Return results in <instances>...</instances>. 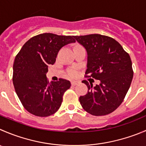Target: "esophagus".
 Listing matches in <instances>:
<instances>
[{
    "label": "esophagus",
    "instance_id": "1",
    "mask_svg": "<svg viewBox=\"0 0 146 146\" xmlns=\"http://www.w3.org/2000/svg\"><path fill=\"white\" fill-rule=\"evenodd\" d=\"M78 83V81H74V80H73V81H71V85H72V86H76Z\"/></svg>",
    "mask_w": 146,
    "mask_h": 146
}]
</instances>
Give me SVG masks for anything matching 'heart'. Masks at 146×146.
Returning <instances> with one entry per match:
<instances>
[{
	"instance_id": "1",
	"label": "heart",
	"mask_w": 146,
	"mask_h": 146,
	"mask_svg": "<svg viewBox=\"0 0 146 146\" xmlns=\"http://www.w3.org/2000/svg\"><path fill=\"white\" fill-rule=\"evenodd\" d=\"M76 75H77V73L74 70H71L68 72V76H70V77H75Z\"/></svg>"
}]
</instances>
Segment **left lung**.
Returning a JSON list of instances; mask_svg holds the SVG:
<instances>
[{"label": "left lung", "instance_id": "1", "mask_svg": "<svg viewBox=\"0 0 146 146\" xmlns=\"http://www.w3.org/2000/svg\"><path fill=\"white\" fill-rule=\"evenodd\" d=\"M74 38L87 50L86 77L100 81L95 87L86 80L82 81L88 89L79 98L82 107L96 116L113 112L123 101L133 77L129 54L109 36L90 34Z\"/></svg>", "mask_w": 146, "mask_h": 146}]
</instances>
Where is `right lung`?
Returning a JSON list of instances; mask_svg holds the SVG:
<instances>
[{
  "instance_id": "1",
  "label": "right lung",
  "mask_w": 146,
  "mask_h": 146,
  "mask_svg": "<svg viewBox=\"0 0 146 146\" xmlns=\"http://www.w3.org/2000/svg\"><path fill=\"white\" fill-rule=\"evenodd\" d=\"M76 40L71 35L46 33L31 38L21 48L13 63V83L21 103L30 113L47 117L57 112L65 92L70 88L66 79L49 83L46 73L62 47Z\"/></svg>"
}]
</instances>
